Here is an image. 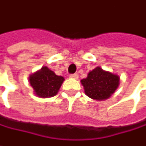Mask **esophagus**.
Segmentation results:
<instances>
[{
  "label": "esophagus",
  "mask_w": 146,
  "mask_h": 146,
  "mask_svg": "<svg viewBox=\"0 0 146 146\" xmlns=\"http://www.w3.org/2000/svg\"><path fill=\"white\" fill-rule=\"evenodd\" d=\"M70 78H74V79H77L78 78V75L77 74H71V75H70Z\"/></svg>",
  "instance_id": "obj_1"
}]
</instances>
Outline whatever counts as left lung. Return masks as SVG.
I'll return each instance as SVG.
<instances>
[{
  "label": "left lung",
  "mask_w": 146,
  "mask_h": 146,
  "mask_svg": "<svg viewBox=\"0 0 146 146\" xmlns=\"http://www.w3.org/2000/svg\"><path fill=\"white\" fill-rule=\"evenodd\" d=\"M81 82L87 97L102 101L109 98L116 91L119 85V76L98 66L90 71L87 77L82 79Z\"/></svg>",
  "instance_id": "1"
}]
</instances>
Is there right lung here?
Returning a JSON list of instances; mask_svg holds the SVG:
<instances>
[{"label":"right lung","instance_id":"1","mask_svg":"<svg viewBox=\"0 0 146 146\" xmlns=\"http://www.w3.org/2000/svg\"><path fill=\"white\" fill-rule=\"evenodd\" d=\"M64 81L63 76L55 75L47 66L29 76V83L34 94L43 98L55 96Z\"/></svg>","mask_w":146,"mask_h":146}]
</instances>
